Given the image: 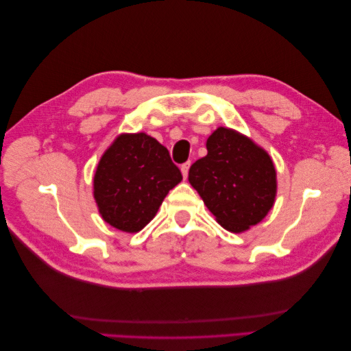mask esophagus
<instances>
[{
	"label": "esophagus",
	"mask_w": 351,
	"mask_h": 351,
	"mask_svg": "<svg viewBox=\"0 0 351 351\" xmlns=\"http://www.w3.org/2000/svg\"><path fill=\"white\" fill-rule=\"evenodd\" d=\"M189 169H190V161H189V162H184L182 166H181V171H182L184 180H187V176H189Z\"/></svg>",
	"instance_id": "esophagus-1"
}]
</instances>
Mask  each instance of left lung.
Returning a JSON list of instances; mask_svg holds the SVG:
<instances>
[{
	"label": "left lung",
	"instance_id": "obj_1",
	"mask_svg": "<svg viewBox=\"0 0 351 351\" xmlns=\"http://www.w3.org/2000/svg\"><path fill=\"white\" fill-rule=\"evenodd\" d=\"M208 154L189 171V181L220 225L240 234L263 220L274 204V164L263 147L230 128L215 130Z\"/></svg>",
	"mask_w": 351,
	"mask_h": 351
}]
</instances>
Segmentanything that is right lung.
Returning a JSON list of instances; mask_svg holds the SVG:
<instances>
[{
  "label": "right lung",
  "mask_w": 351,
  "mask_h": 351,
  "mask_svg": "<svg viewBox=\"0 0 351 351\" xmlns=\"http://www.w3.org/2000/svg\"><path fill=\"white\" fill-rule=\"evenodd\" d=\"M181 181V170L154 137L121 134L98 162L93 197L108 225L134 234L155 217L167 193Z\"/></svg>",
  "instance_id": "obj_1"
}]
</instances>
